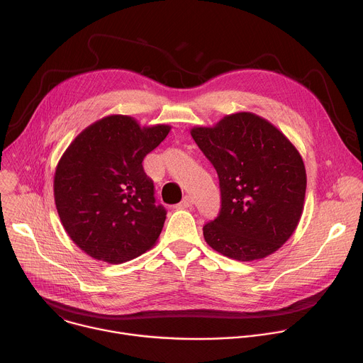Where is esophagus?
<instances>
[{
  "mask_svg": "<svg viewBox=\"0 0 363 363\" xmlns=\"http://www.w3.org/2000/svg\"><path fill=\"white\" fill-rule=\"evenodd\" d=\"M192 205H194V199H192V196L186 195V196H184V198H182V201L179 202V208H189V206H192Z\"/></svg>",
  "mask_w": 363,
  "mask_h": 363,
  "instance_id": "esophagus-1",
  "label": "esophagus"
}]
</instances>
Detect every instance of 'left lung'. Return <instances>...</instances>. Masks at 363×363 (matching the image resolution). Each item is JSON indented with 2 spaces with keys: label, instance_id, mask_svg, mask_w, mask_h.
<instances>
[{
  "label": "left lung",
  "instance_id": "8db88e82",
  "mask_svg": "<svg viewBox=\"0 0 363 363\" xmlns=\"http://www.w3.org/2000/svg\"><path fill=\"white\" fill-rule=\"evenodd\" d=\"M191 136L217 171L221 210L202 228L211 248L238 262L277 251L294 233L306 195V169L294 145L269 121L228 115Z\"/></svg>",
  "mask_w": 363,
  "mask_h": 363
}]
</instances>
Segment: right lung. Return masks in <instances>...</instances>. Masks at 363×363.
I'll return each instance as SVG.
<instances>
[{"label":"right lung","mask_w":363,"mask_h":363,"mask_svg":"<svg viewBox=\"0 0 363 363\" xmlns=\"http://www.w3.org/2000/svg\"><path fill=\"white\" fill-rule=\"evenodd\" d=\"M169 130L112 115L87 126L63 153L55 175L56 208L73 242L96 260L121 264L157 242L167 210L155 203L142 162Z\"/></svg>","instance_id":"1"}]
</instances>
